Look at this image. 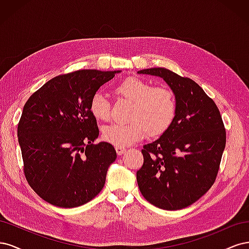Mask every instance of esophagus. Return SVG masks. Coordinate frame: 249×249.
Returning a JSON list of instances; mask_svg holds the SVG:
<instances>
[{
    "label": "esophagus",
    "instance_id": "esophagus-1",
    "mask_svg": "<svg viewBox=\"0 0 249 249\" xmlns=\"http://www.w3.org/2000/svg\"><path fill=\"white\" fill-rule=\"evenodd\" d=\"M115 149H116V153H117V155H119V156H122L124 152H125V147H122V146H116L115 147Z\"/></svg>",
    "mask_w": 249,
    "mask_h": 249
}]
</instances>
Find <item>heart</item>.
<instances>
[{
  "label": "heart",
  "instance_id": "heart-1",
  "mask_svg": "<svg viewBox=\"0 0 249 249\" xmlns=\"http://www.w3.org/2000/svg\"><path fill=\"white\" fill-rule=\"evenodd\" d=\"M115 93L132 103L129 123L111 124L103 130L104 139L115 146L131 145L141 140L147 132L154 136L160 135L168 129L176 117V96L166 87H153L145 80L130 77L119 83ZM89 110L97 120H108L111 106L107 95L95 92L90 99Z\"/></svg>",
  "mask_w": 249,
  "mask_h": 249
}]
</instances>
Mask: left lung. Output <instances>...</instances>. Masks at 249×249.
Returning <instances> with one entry per match:
<instances>
[{
    "mask_svg": "<svg viewBox=\"0 0 249 249\" xmlns=\"http://www.w3.org/2000/svg\"><path fill=\"white\" fill-rule=\"evenodd\" d=\"M138 73L163 78L176 94L177 113L162 136L143 145L137 171L141 194L152 205L180 210L199 199L215 183L227 133L215 102L193 80L163 67Z\"/></svg>",
    "mask_w": 249,
    "mask_h": 249,
    "instance_id": "8db88e82",
    "label": "left lung"
}]
</instances>
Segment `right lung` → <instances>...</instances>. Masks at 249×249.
Here are the masks:
<instances>
[{
	"instance_id": "obj_1",
	"label": "right lung",
	"mask_w": 249,
	"mask_h": 249,
	"mask_svg": "<svg viewBox=\"0 0 249 249\" xmlns=\"http://www.w3.org/2000/svg\"><path fill=\"white\" fill-rule=\"evenodd\" d=\"M118 71L83 70L48 81L26 102L18 124L24 173L51 205L76 208L104 188L116 152L99 136L91 96Z\"/></svg>"
}]
</instances>
